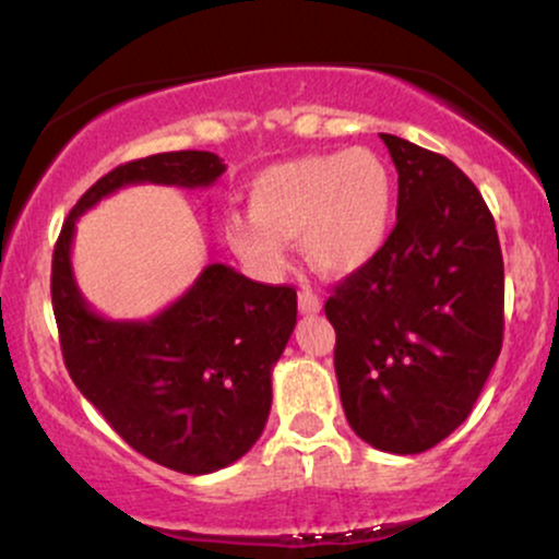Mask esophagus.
Instances as JSON below:
<instances>
[{
	"instance_id": "34e87169",
	"label": "esophagus",
	"mask_w": 559,
	"mask_h": 559,
	"mask_svg": "<svg viewBox=\"0 0 559 559\" xmlns=\"http://www.w3.org/2000/svg\"><path fill=\"white\" fill-rule=\"evenodd\" d=\"M323 310V299L318 297L310 288H301L299 292V312L301 316H316V312Z\"/></svg>"
}]
</instances>
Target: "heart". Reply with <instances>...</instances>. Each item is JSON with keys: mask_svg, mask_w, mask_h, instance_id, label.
Wrapping results in <instances>:
<instances>
[{"mask_svg": "<svg viewBox=\"0 0 559 559\" xmlns=\"http://www.w3.org/2000/svg\"><path fill=\"white\" fill-rule=\"evenodd\" d=\"M247 215H230L226 239L265 278L286 267V241L325 275H352L386 249L396 186L370 150H344L275 163L247 189Z\"/></svg>", "mask_w": 559, "mask_h": 559, "instance_id": "obj_1", "label": "heart"}]
</instances>
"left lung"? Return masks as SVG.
I'll return each instance as SVG.
<instances>
[{
  "mask_svg": "<svg viewBox=\"0 0 559 559\" xmlns=\"http://www.w3.org/2000/svg\"><path fill=\"white\" fill-rule=\"evenodd\" d=\"M400 173L386 249L325 301L352 431L420 454L471 415L504 331V265L484 197L452 159L381 133Z\"/></svg>",
  "mask_w": 559,
  "mask_h": 559,
  "instance_id": "1",
  "label": "left lung"
}]
</instances>
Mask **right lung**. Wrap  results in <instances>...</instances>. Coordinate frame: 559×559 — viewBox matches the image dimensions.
Masks as SVG:
<instances>
[{
    "mask_svg": "<svg viewBox=\"0 0 559 559\" xmlns=\"http://www.w3.org/2000/svg\"><path fill=\"white\" fill-rule=\"evenodd\" d=\"M226 173L213 152H163L99 178L57 239L52 307L79 391L152 463L204 476L243 457L271 415L273 365L297 325V292L210 262L150 320H110L83 299L70 262L75 223L123 186L207 189Z\"/></svg>",
    "mask_w": 559,
    "mask_h": 559,
    "instance_id": "obj_1",
    "label": "right lung"
}]
</instances>
